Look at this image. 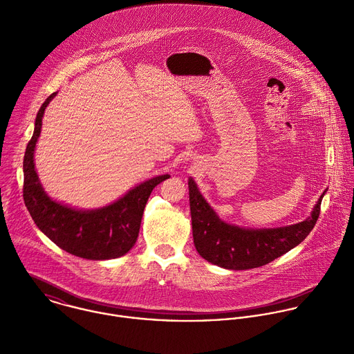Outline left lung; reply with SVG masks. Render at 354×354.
Listing matches in <instances>:
<instances>
[{"mask_svg":"<svg viewBox=\"0 0 354 354\" xmlns=\"http://www.w3.org/2000/svg\"><path fill=\"white\" fill-rule=\"evenodd\" d=\"M324 194L326 192L304 222L277 229H244L219 219L190 178L189 197L196 250L205 261L230 270L268 265L309 236L319 219Z\"/></svg>","mask_w":354,"mask_h":354,"instance_id":"obj_1","label":"left lung"}]
</instances>
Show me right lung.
Returning <instances> with one entry per match:
<instances>
[{
    "label": "right lung",
    "mask_w": 354,
    "mask_h": 354,
    "mask_svg": "<svg viewBox=\"0 0 354 354\" xmlns=\"http://www.w3.org/2000/svg\"><path fill=\"white\" fill-rule=\"evenodd\" d=\"M56 92L49 95L37 113L34 132L23 160V200L38 229L66 252L91 261L125 255L136 243L143 209L153 189L169 175L151 178L115 203L99 209L82 211L53 201L44 192L34 168V150L41 132L42 115Z\"/></svg>",
    "instance_id": "add662e5"
}]
</instances>
